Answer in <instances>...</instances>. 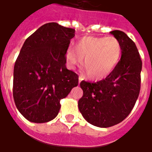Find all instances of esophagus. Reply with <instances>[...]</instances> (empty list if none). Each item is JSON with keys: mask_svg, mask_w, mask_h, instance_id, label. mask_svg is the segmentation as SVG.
Segmentation results:
<instances>
[{"mask_svg": "<svg viewBox=\"0 0 152 152\" xmlns=\"http://www.w3.org/2000/svg\"><path fill=\"white\" fill-rule=\"evenodd\" d=\"M83 80V76H79V84L80 82H81V80Z\"/></svg>", "mask_w": 152, "mask_h": 152, "instance_id": "esophagus-1", "label": "esophagus"}]
</instances>
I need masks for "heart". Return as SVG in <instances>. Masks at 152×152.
<instances>
[{
  "instance_id": "heart-1",
  "label": "heart",
  "mask_w": 152,
  "mask_h": 152,
  "mask_svg": "<svg viewBox=\"0 0 152 152\" xmlns=\"http://www.w3.org/2000/svg\"><path fill=\"white\" fill-rule=\"evenodd\" d=\"M122 53L120 40L114 37H84L75 47H69L65 58L67 66L73 69L82 63L91 79L101 80L109 76L116 67Z\"/></svg>"
}]
</instances>
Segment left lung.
<instances>
[{"mask_svg":"<svg viewBox=\"0 0 152 152\" xmlns=\"http://www.w3.org/2000/svg\"><path fill=\"white\" fill-rule=\"evenodd\" d=\"M120 40L122 53L116 67L105 79L95 83L82 80L83 96L78 107L89 124L107 128L129 115L140 91L142 60L137 46L124 32L110 31Z\"/></svg>","mask_w":152,"mask_h":152,"instance_id":"left-lung-1","label":"left lung"}]
</instances>
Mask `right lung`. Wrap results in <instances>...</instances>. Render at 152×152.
Wrapping results in <instances>:
<instances>
[{"label":"right lung","instance_id":"1","mask_svg":"<svg viewBox=\"0 0 152 152\" xmlns=\"http://www.w3.org/2000/svg\"><path fill=\"white\" fill-rule=\"evenodd\" d=\"M74 37L75 29L49 23L25 40L14 67L13 96L28 121H52L58 114L60 100L78 86V76L65 65Z\"/></svg>","mask_w":152,"mask_h":152}]
</instances>
